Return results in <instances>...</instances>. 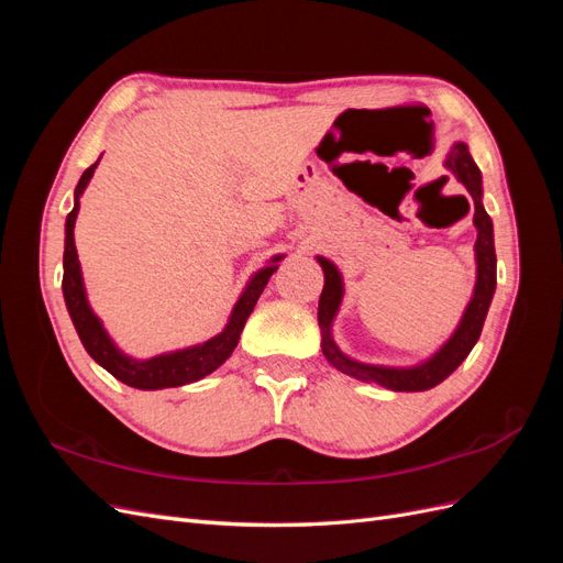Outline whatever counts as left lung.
Segmentation results:
<instances>
[{"instance_id": "left-lung-1", "label": "left lung", "mask_w": 563, "mask_h": 563, "mask_svg": "<svg viewBox=\"0 0 563 563\" xmlns=\"http://www.w3.org/2000/svg\"><path fill=\"white\" fill-rule=\"evenodd\" d=\"M446 166L457 176V180L467 187V192L474 199V225L479 230L476 236V286L474 298L470 300L463 321H460L457 331L451 335L449 343L441 347L430 362L416 368H385V366H368L352 362L335 347L331 340V319L338 310L340 298H343V284H340V275L333 263L327 258H319V265L323 267V291L319 296V327H321V352L327 360L338 368L347 373L352 378L376 383L380 387L395 389V391H422L446 380L451 373L463 364L465 356L472 352L474 343L482 335L484 319L488 312V305L496 291V246H493V223L482 203V174L479 166L470 157L465 143H455L446 157ZM470 209V203H467Z\"/></svg>"}]
</instances>
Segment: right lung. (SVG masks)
<instances>
[{"label":"right lung","mask_w":563,"mask_h":563,"mask_svg":"<svg viewBox=\"0 0 563 563\" xmlns=\"http://www.w3.org/2000/svg\"><path fill=\"white\" fill-rule=\"evenodd\" d=\"M96 166H98V162L91 164L87 172L81 174V178L75 187V209L67 213V223H65L63 296H65L67 312H70L75 329L81 338V345L87 347V352L93 356V360L106 371H110L117 380H122V383H126L131 387H139V389L178 387V385L209 376L211 371H216L228 360L232 350L236 347V343H240V333L244 329V323H246L249 314L253 312L255 302H258L263 288L269 282L272 272L277 269V265H269V267L261 269L258 275L249 282L246 291L234 305V312L230 317L228 329L220 335L211 338L209 343L190 347V350H180L174 354H162V356H155V360H147V362L129 360V356H124L112 345V340L108 338L103 327H100L98 317L89 308L87 296H84L81 269H79L77 249H75V218L79 211V195L84 192V187L89 185ZM277 261H282V255H277L272 263H277Z\"/></svg>","instance_id":"add662e5"}]
</instances>
